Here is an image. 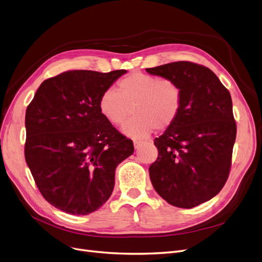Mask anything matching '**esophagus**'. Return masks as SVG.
<instances>
[{
  "label": "esophagus",
  "mask_w": 262,
  "mask_h": 262,
  "mask_svg": "<svg viewBox=\"0 0 262 262\" xmlns=\"http://www.w3.org/2000/svg\"><path fill=\"white\" fill-rule=\"evenodd\" d=\"M141 144H142V141H140V140H134V147H135V149H139L141 147Z\"/></svg>",
  "instance_id": "34e87169"
}]
</instances>
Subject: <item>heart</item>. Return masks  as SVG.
<instances>
[{
  "instance_id": "b5f03b06",
  "label": "heart",
  "mask_w": 262,
  "mask_h": 262,
  "mask_svg": "<svg viewBox=\"0 0 262 262\" xmlns=\"http://www.w3.org/2000/svg\"><path fill=\"white\" fill-rule=\"evenodd\" d=\"M182 92L170 79L143 72H134L118 83V91L105 90L98 106L105 120L122 126L132 111L135 114L124 127L125 135L143 138L154 128L165 130L176 122L181 110Z\"/></svg>"
}]
</instances>
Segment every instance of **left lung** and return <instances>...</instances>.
<instances>
[{"instance_id": "left-lung-1", "label": "left lung", "mask_w": 262, "mask_h": 262, "mask_svg": "<svg viewBox=\"0 0 262 262\" xmlns=\"http://www.w3.org/2000/svg\"><path fill=\"white\" fill-rule=\"evenodd\" d=\"M146 71L175 81L182 92L176 122L154 139L152 185L170 205L192 208L224 188L230 173L236 123L229 91L208 68L176 61Z\"/></svg>"}]
</instances>
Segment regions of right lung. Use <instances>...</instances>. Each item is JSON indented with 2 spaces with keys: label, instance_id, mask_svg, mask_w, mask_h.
<instances>
[{
  "label": "right lung",
  "instance_id": "1",
  "mask_svg": "<svg viewBox=\"0 0 262 262\" xmlns=\"http://www.w3.org/2000/svg\"><path fill=\"white\" fill-rule=\"evenodd\" d=\"M126 73L72 70L45 80L26 111L25 158L43 198L71 215L108 201L115 168L134 153L100 113V95Z\"/></svg>",
  "mask_w": 262,
  "mask_h": 262
}]
</instances>
